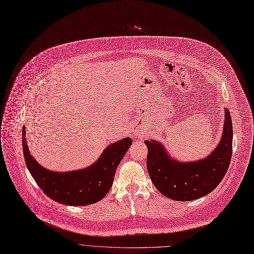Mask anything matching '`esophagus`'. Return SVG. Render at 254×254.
Here are the masks:
<instances>
[{
	"mask_svg": "<svg viewBox=\"0 0 254 254\" xmlns=\"http://www.w3.org/2000/svg\"><path fill=\"white\" fill-rule=\"evenodd\" d=\"M135 134H137V135L140 134V131H139V130H136V131H135Z\"/></svg>",
	"mask_w": 254,
	"mask_h": 254,
	"instance_id": "esophagus-1",
	"label": "esophagus"
}]
</instances>
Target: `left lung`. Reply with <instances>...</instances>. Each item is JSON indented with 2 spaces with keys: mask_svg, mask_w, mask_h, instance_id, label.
Segmentation results:
<instances>
[{
  "mask_svg": "<svg viewBox=\"0 0 254 254\" xmlns=\"http://www.w3.org/2000/svg\"><path fill=\"white\" fill-rule=\"evenodd\" d=\"M223 136L217 148L207 158L193 163L172 160L163 145L145 140L146 167L153 185L165 196L178 201L200 198L210 193L223 180L228 171L233 143V126L229 110H225Z\"/></svg>",
  "mask_w": 254,
  "mask_h": 254,
  "instance_id": "1",
  "label": "left lung"
}]
</instances>
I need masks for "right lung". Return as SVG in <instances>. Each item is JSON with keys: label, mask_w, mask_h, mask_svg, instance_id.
<instances>
[{"label": "right lung", "mask_w": 254, "mask_h": 254, "mask_svg": "<svg viewBox=\"0 0 254 254\" xmlns=\"http://www.w3.org/2000/svg\"><path fill=\"white\" fill-rule=\"evenodd\" d=\"M22 135L25 163L36 184L53 200L75 206L92 204L106 196L113 185L117 167L132 144L131 138H124L108 146L89 168L57 173L38 165L28 150L24 127Z\"/></svg>", "instance_id": "right-lung-1"}]
</instances>
